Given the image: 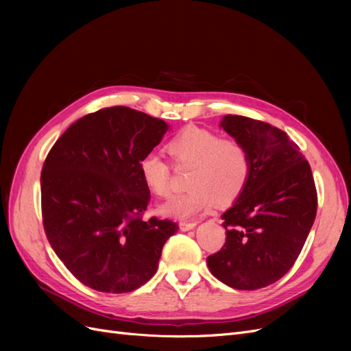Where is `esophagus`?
I'll return each mask as SVG.
<instances>
[{"label":"esophagus","instance_id":"obj_1","mask_svg":"<svg viewBox=\"0 0 351 351\" xmlns=\"http://www.w3.org/2000/svg\"><path fill=\"white\" fill-rule=\"evenodd\" d=\"M196 226H197V222H186V221H183V222H180V230H182V231H190V230H193Z\"/></svg>","mask_w":351,"mask_h":351}]
</instances>
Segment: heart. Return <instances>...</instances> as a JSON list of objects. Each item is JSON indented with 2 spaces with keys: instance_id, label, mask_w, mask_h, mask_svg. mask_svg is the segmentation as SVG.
Here are the masks:
<instances>
[{
  "instance_id": "obj_1",
  "label": "heart",
  "mask_w": 351,
  "mask_h": 351,
  "mask_svg": "<svg viewBox=\"0 0 351 351\" xmlns=\"http://www.w3.org/2000/svg\"><path fill=\"white\" fill-rule=\"evenodd\" d=\"M167 151L178 167H192L186 193L173 196L159 206L162 215L178 219L193 218L219 205L234 202L247 186L252 161L247 147L236 139L221 137L200 127L190 125L173 137ZM145 186L159 197L171 190V168L158 154H147L139 162Z\"/></svg>"
}]
</instances>
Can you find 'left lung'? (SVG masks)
<instances>
[{
  "instance_id": "left-lung-1",
  "label": "left lung",
  "mask_w": 351,
  "mask_h": 351,
  "mask_svg": "<svg viewBox=\"0 0 351 351\" xmlns=\"http://www.w3.org/2000/svg\"><path fill=\"white\" fill-rule=\"evenodd\" d=\"M247 147L246 189L221 218L226 244L206 259L210 274L237 290H258L290 271L313 226L317 195L312 169L282 130L241 115L219 123Z\"/></svg>"
}]
</instances>
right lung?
<instances>
[{
	"mask_svg": "<svg viewBox=\"0 0 351 351\" xmlns=\"http://www.w3.org/2000/svg\"><path fill=\"white\" fill-rule=\"evenodd\" d=\"M169 125L129 107L82 117L61 134L40 174L42 218L51 247L84 285L129 293L149 281L173 221L141 214L151 200L141 159Z\"/></svg>",
	"mask_w": 351,
	"mask_h": 351,
	"instance_id": "obj_1",
	"label": "right lung"
}]
</instances>
